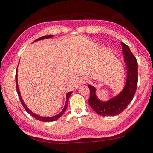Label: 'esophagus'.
I'll return each instance as SVG.
<instances>
[{
	"mask_svg": "<svg viewBox=\"0 0 153 153\" xmlns=\"http://www.w3.org/2000/svg\"><path fill=\"white\" fill-rule=\"evenodd\" d=\"M89 82V79L87 77H84L81 79V83L82 84H85Z\"/></svg>",
	"mask_w": 153,
	"mask_h": 153,
	"instance_id": "1",
	"label": "esophagus"
}]
</instances>
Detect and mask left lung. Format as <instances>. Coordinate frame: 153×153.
<instances>
[{
	"label": "left lung",
	"instance_id": "obj_1",
	"mask_svg": "<svg viewBox=\"0 0 153 153\" xmlns=\"http://www.w3.org/2000/svg\"><path fill=\"white\" fill-rule=\"evenodd\" d=\"M124 62L126 69V80L124 88L118 95L107 101L100 100L96 96V88L88 85L90 91L89 104L99 115L116 116L124 110L134 97L138 83V63L129 47L121 42Z\"/></svg>",
	"mask_w": 153,
	"mask_h": 153
}]
</instances>
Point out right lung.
I'll use <instances>...</instances> for the list:
<instances>
[{
	"label": "right lung",
	"mask_w": 153,
	"mask_h": 153,
	"mask_svg": "<svg viewBox=\"0 0 153 153\" xmlns=\"http://www.w3.org/2000/svg\"><path fill=\"white\" fill-rule=\"evenodd\" d=\"M53 37V35H45L43 36V37H41L40 38L37 39L35 40L33 42H35V41H39V40H43L44 39H48V38H51ZM17 69H16V91H17V94H18V96L19 97V99H20V101H21V104L23 105V106L24 107L25 109L27 111V112L29 114H30V115H31L33 118H35V119H37V120H39V121H43V122H52V121H55L57 120L58 118H59L61 116H62L63 113L65 112V111L67 109V107H68V101H69V97H70L71 94L72 93V91H70V92H68L66 94V101H65V104L64 105V108H63V109L62 110V111L61 112H59L58 114L53 116H51V117H44V116H40L37 114H36L33 113V112H31L28 108L27 107L26 104H25V102H23V100L22 98L21 95V93H20V91H19V85H18V79H17Z\"/></svg>",
	"instance_id": "obj_1"
}]
</instances>
